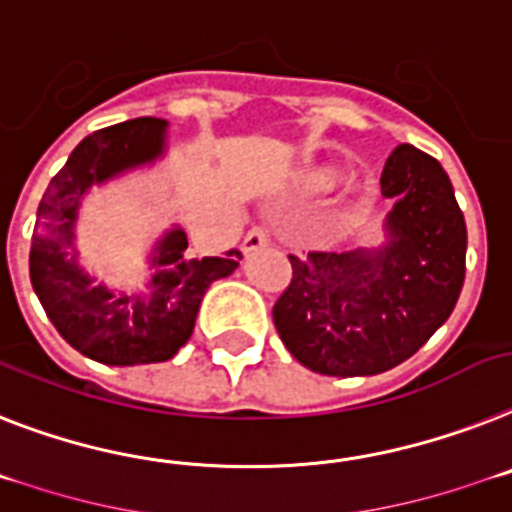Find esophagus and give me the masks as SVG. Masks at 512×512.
<instances>
[{
  "mask_svg": "<svg viewBox=\"0 0 512 512\" xmlns=\"http://www.w3.org/2000/svg\"><path fill=\"white\" fill-rule=\"evenodd\" d=\"M263 247H268V231H265V226H252L242 239V252L252 255V252Z\"/></svg>",
  "mask_w": 512,
  "mask_h": 512,
  "instance_id": "esophagus-1",
  "label": "esophagus"
}]
</instances>
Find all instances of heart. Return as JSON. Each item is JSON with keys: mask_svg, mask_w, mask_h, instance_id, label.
<instances>
[{"mask_svg": "<svg viewBox=\"0 0 512 512\" xmlns=\"http://www.w3.org/2000/svg\"><path fill=\"white\" fill-rule=\"evenodd\" d=\"M338 184V171L328 169V166H315L302 174V187L307 192H328Z\"/></svg>", "mask_w": 512, "mask_h": 512, "instance_id": "obj_1", "label": "heart"}]
</instances>
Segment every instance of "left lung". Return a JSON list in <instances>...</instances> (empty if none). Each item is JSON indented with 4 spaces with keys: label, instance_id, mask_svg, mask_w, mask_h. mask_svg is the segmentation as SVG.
<instances>
[{
    "label": "left lung",
    "instance_id": "8db88e82",
    "mask_svg": "<svg viewBox=\"0 0 512 512\" xmlns=\"http://www.w3.org/2000/svg\"><path fill=\"white\" fill-rule=\"evenodd\" d=\"M393 197L382 252L289 255L273 322L296 362L330 377L380 375L422 349L466 278V221L440 161L403 143L382 169Z\"/></svg>",
    "mask_w": 512,
    "mask_h": 512
}]
</instances>
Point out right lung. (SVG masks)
Instances as JSON below:
<instances>
[{
  "mask_svg": "<svg viewBox=\"0 0 512 512\" xmlns=\"http://www.w3.org/2000/svg\"><path fill=\"white\" fill-rule=\"evenodd\" d=\"M166 122L140 117L103 127L70 153L46 187L30 236V283L59 336L93 362L132 367L166 362L190 341L203 294L218 278L234 273L239 249L218 257L187 252L184 231H171L158 244L153 296H114L77 270L72 226L80 197L119 171L153 161L163 150Z\"/></svg>",
  "mask_w": 512,
  "mask_h": 512,
  "instance_id": "add662e5",
  "label": "right lung"
}]
</instances>
